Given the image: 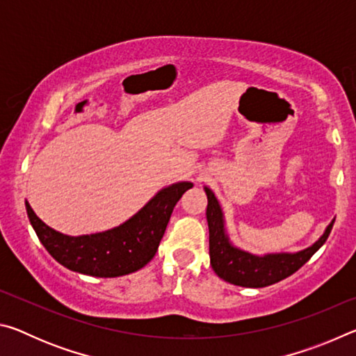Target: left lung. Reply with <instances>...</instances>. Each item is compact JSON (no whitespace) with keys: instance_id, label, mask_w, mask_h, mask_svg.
Masks as SVG:
<instances>
[{"instance_id":"obj_1","label":"left lung","mask_w":356,"mask_h":356,"mask_svg":"<svg viewBox=\"0 0 356 356\" xmlns=\"http://www.w3.org/2000/svg\"><path fill=\"white\" fill-rule=\"evenodd\" d=\"M207 195V225H209V254L213 272L226 282L242 287H265L287 278L305 265L312 254L327 242L334 220L308 248L295 252H267L252 254L234 245L226 232L225 213L216 200L215 193L204 186Z\"/></svg>"}]
</instances>
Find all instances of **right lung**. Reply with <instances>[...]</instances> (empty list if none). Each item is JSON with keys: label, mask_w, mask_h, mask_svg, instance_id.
Segmentation results:
<instances>
[{"label": "right lung", "mask_w": 356, "mask_h": 356, "mask_svg": "<svg viewBox=\"0 0 356 356\" xmlns=\"http://www.w3.org/2000/svg\"><path fill=\"white\" fill-rule=\"evenodd\" d=\"M193 186L188 180L161 188L127 221L104 232L65 236L47 226L25 201L29 222L51 257L72 272L116 278L152 261L177 201Z\"/></svg>", "instance_id": "1"}]
</instances>
